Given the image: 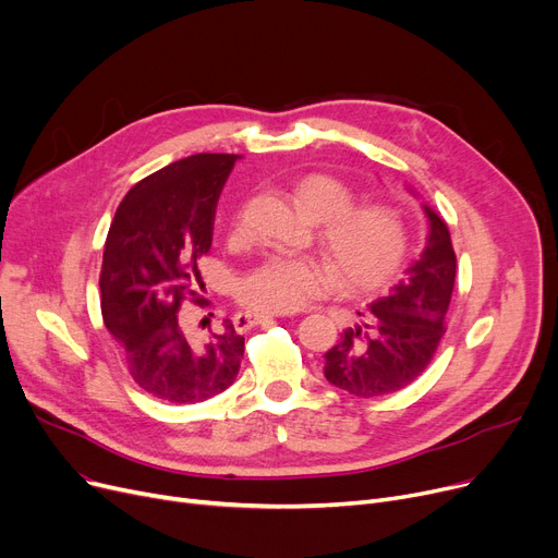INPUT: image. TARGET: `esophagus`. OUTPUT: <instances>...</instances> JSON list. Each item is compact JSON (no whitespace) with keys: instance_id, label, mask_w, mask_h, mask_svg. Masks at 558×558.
I'll return each mask as SVG.
<instances>
[{"instance_id":"obj_1","label":"esophagus","mask_w":558,"mask_h":558,"mask_svg":"<svg viewBox=\"0 0 558 558\" xmlns=\"http://www.w3.org/2000/svg\"><path fill=\"white\" fill-rule=\"evenodd\" d=\"M279 315H270V313H239L234 317V326L239 331H247L252 329V326H258V324H268V322H275Z\"/></svg>"}]
</instances>
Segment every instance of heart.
<instances>
[{
    "label": "heart",
    "instance_id": "1",
    "mask_svg": "<svg viewBox=\"0 0 558 558\" xmlns=\"http://www.w3.org/2000/svg\"><path fill=\"white\" fill-rule=\"evenodd\" d=\"M298 205L324 220L319 239L338 260L344 281L365 290L387 281L408 250V229L387 205H353V191L338 178L313 173L292 184ZM329 258L272 254L236 283V300L260 313H292L338 286Z\"/></svg>",
    "mask_w": 558,
    "mask_h": 558
}]
</instances>
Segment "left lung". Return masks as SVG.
Returning a JSON list of instances; mask_svg holds the SVG:
<instances>
[{"instance_id":"8db88e82","label":"left lung","mask_w":558,"mask_h":558,"mask_svg":"<svg viewBox=\"0 0 558 558\" xmlns=\"http://www.w3.org/2000/svg\"><path fill=\"white\" fill-rule=\"evenodd\" d=\"M421 207L428 220L423 252L387 298L369 304V319L344 329L324 353L326 380L360 399L385 397L416 380L446 331L457 258L441 216Z\"/></svg>"}]
</instances>
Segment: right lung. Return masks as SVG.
<instances>
[{"label":"right lung","mask_w":558,"mask_h":558,"mask_svg":"<svg viewBox=\"0 0 558 558\" xmlns=\"http://www.w3.org/2000/svg\"><path fill=\"white\" fill-rule=\"evenodd\" d=\"M239 155L198 153L137 182L110 225L101 268V313L130 376L148 395L201 403L239 376L245 338L232 319L195 333L180 322L201 304L198 258L209 252L220 191Z\"/></svg>","instance_id":"right-lung-1"}]
</instances>
